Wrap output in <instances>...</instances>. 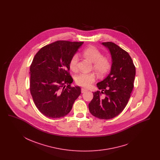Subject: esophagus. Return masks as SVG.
<instances>
[{
    "label": "esophagus",
    "mask_w": 160,
    "mask_h": 160,
    "mask_svg": "<svg viewBox=\"0 0 160 160\" xmlns=\"http://www.w3.org/2000/svg\"><path fill=\"white\" fill-rule=\"evenodd\" d=\"M87 89H86V88H82V92L83 93V92H87Z\"/></svg>",
    "instance_id": "1"
}]
</instances>
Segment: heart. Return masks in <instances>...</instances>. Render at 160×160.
I'll return each mask as SVG.
<instances>
[{"mask_svg": "<svg viewBox=\"0 0 160 160\" xmlns=\"http://www.w3.org/2000/svg\"><path fill=\"white\" fill-rule=\"evenodd\" d=\"M85 58L92 63V68L98 76H104L109 72L112 68V62L107 57H103L102 52L94 46H90L82 51ZM78 56L74 54L69 62V68L74 72L78 71ZM96 74L94 73H81L76 77L77 84L84 87H88L94 82Z\"/></svg>", "mask_w": 160, "mask_h": 160, "instance_id": "heart-1", "label": "heart"}]
</instances>
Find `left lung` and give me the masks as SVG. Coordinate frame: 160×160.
I'll return each instance as SVG.
<instances>
[{"instance_id":"8db88e82","label":"left lung","mask_w":160,"mask_h":160,"mask_svg":"<svg viewBox=\"0 0 160 160\" xmlns=\"http://www.w3.org/2000/svg\"><path fill=\"white\" fill-rule=\"evenodd\" d=\"M102 44L108 48L112 56V68L105 79L98 82L101 92H93V98L88 104L92 116L108 120L117 116L126 107L134 87L136 68L130 56L112 42ZM102 93L105 94L102 98Z\"/></svg>"}]
</instances>
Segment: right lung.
<instances>
[{
    "mask_svg": "<svg viewBox=\"0 0 160 160\" xmlns=\"http://www.w3.org/2000/svg\"><path fill=\"white\" fill-rule=\"evenodd\" d=\"M83 42L58 40L40 48L30 68V91L44 116L58 118L71 111L81 88L72 87L69 62Z\"/></svg>",
    "mask_w": 160,
    "mask_h": 160,
    "instance_id": "obj_1",
    "label": "right lung"
}]
</instances>
